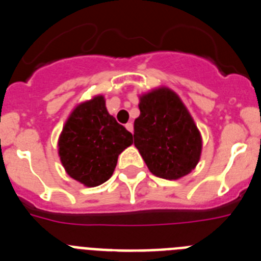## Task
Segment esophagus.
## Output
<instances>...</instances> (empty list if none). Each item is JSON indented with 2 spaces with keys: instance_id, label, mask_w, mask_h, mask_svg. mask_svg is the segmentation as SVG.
I'll return each instance as SVG.
<instances>
[{
  "instance_id": "esophagus-1",
  "label": "esophagus",
  "mask_w": 261,
  "mask_h": 261,
  "mask_svg": "<svg viewBox=\"0 0 261 261\" xmlns=\"http://www.w3.org/2000/svg\"><path fill=\"white\" fill-rule=\"evenodd\" d=\"M125 128H126V130H129L130 133H133V124L132 123H126Z\"/></svg>"
}]
</instances>
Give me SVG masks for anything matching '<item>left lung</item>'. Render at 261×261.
I'll use <instances>...</instances> for the list:
<instances>
[{
  "mask_svg": "<svg viewBox=\"0 0 261 261\" xmlns=\"http://www.w3.org/2000/svg\"><path fill=\"white\" fill-rule=\"evenodd\" d=\"M135 146L155 176L176 180L190 174L201 155V135L180 98L159 87L140 98Z\"/></svg>",
  "mask_w": 261,
  "mask_h": 261,
  "instance_id": "1",
  "label": "left lung"
}]
</instances>
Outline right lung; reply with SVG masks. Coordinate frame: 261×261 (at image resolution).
Instances as JSON below:
<instances>
[{
  "label": "right lung",
  "mask_w": 261,
  "mask_h": 261,
  "mask_svg": "<svg viewBox=\"0 0 261 261\" xmlns=\"http://www.w3.org/2000/svg\"><path fill=\"white\" fill-rule=\"evenodd\" d=\"M133 144V135L108 114L98 95L73 110L59 138V155L65 171L86 187L107 181L117 156Z\"/></svg>",
  "instance_id": "right-lung-1"
}]
</instances>
